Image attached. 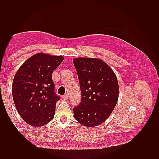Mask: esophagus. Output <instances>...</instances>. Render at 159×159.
Segmentation results:
<instances>
[{
	"label": "esophagus",
	"mask_w": 159,
	"mask_h": 159,
	"mask_svg": "<svg viewBox=\"0 0 159 159\" xmlns=\"http://www.w3.org/2000/svg\"><path fill=\"white\" fill-rule=\"evenodd\" d=\"M62 99H64V100H67V99H68V95H67V94H65V95H64L63 96H62Z\"/></svg>",
	"instance_id": "esophagus-1"
}]
</instances>
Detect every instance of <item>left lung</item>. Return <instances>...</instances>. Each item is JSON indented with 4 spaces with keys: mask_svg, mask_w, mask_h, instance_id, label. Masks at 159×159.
I'll return each instance as SVG.
<instances>
[{
    "mask_svg": "<svg viewBox=\"0 0 159 159\" xmlns=\"http://www.w3.org/2000/svg\"><path fill=\"white\" fill-rule=\"evenodd\" d=\"M73 62L81 93L80 103L74 108V117L85 127L99 125L110 116L117 103V76L100 59L77 57Z\"/></svg>",
    "mask_w": 159,
    "mask_h": 159,
    "instance_id": "8db88e82",
    "label": "left lung"
}]
</instances>
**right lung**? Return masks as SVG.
I'll list each match as a JSON object with an SVG mask.
<instances>
[{
    "label": "right lung",
    "instance_id": "right-lung-1",
    "mask_svg": "<svg viewBox=\"0 0 159 159\" xmlns=\"http://www.w3.org/2000/svg\"><path fill=\"white\" fill-rule=\"evenodd\" d=\"M64 57L38 53L28 58L14 75L12 93L20 117L31 126H44L54 119L56 102L52 72Z\"/></svg>",
    "mask_w": 159,
    "mask_h": 159
}]
</instances>
